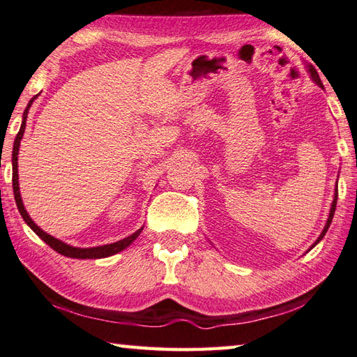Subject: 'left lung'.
Returning a JSON list of instances; mask_svg holds the SVG:
<instances>
[{
    "mask_svg": "<svg viewBox=\"0 0 357 357\" xmlns=\"http://www.w3.org/2000/svg\"><path fill=\"white\" fill-rule=\"evenodd\" d=\"M309 74H311V77H312V80L315 84H317L319 86H321V89H324V84H321V80H320V77H319V73H317V70L314 68L312 65H309ZM335 205H337V183H335V191H334V199H333V204H331V210H329V216H328V220H326V225H325V228H324V231L320 233V236L317 238V241L314 242V244L311 245V248H314L315 245L319 244V242L324 239V236L326 234V231H328V228H329V225H331V222H333V218H334V211H335ZM311 248H309V250H311Z\"/></svg>",
    "mask_w": 357,
    "mask_h": 357,
    "instance_id": "obj_1",
    "label": "left lung"
}]
</instances>
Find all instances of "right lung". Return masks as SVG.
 Masks as SVG:
<instances>
[{"label":"right lung","instance_id":"right-lung-1","mask_svg":"<svg viewBox=\"0 0 357 357\" xmlns=\"http://www.w3.org/2000/svg\"><path fill=\"white\" fill-rule=\"evenodd\" d=\"M37 96H33L28 107H26V110L23 113V121H22V127H20V132L17 133L15 141H13V151H12V188H13V196H15V202H17V206H18V211L22 214V218L24 219L26 224L31 227V230L37 234L40 239H43L46 244H48L52 250H56L57 253L63 255V257H68V258H77V259H99V258H107V257H112V255H115L118 252H123L124 248L129 247L133 241H135L139 233L143 231V227L137 230L135 233H132L130 236H127L124 239H121L118 242H113V244H107V245H99V247H90V248H80V247H73L65 244L60 239H56L51 234H48L46 231H43L42 228H40L36 222H33L28 211L24 210V205H23V200L22 196H20V186H18V149H20V141L23 138V133H24V127H26V118H28V112L31 109V105L33 102V99Z\"/></svg>","mask_w":357,"mask_h":357}]
</instances>
